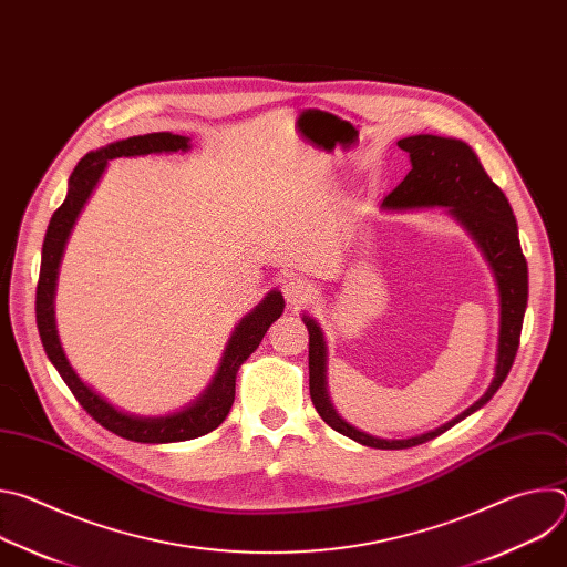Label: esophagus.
Instances as JSON below:
<instances>
[{"label":"esophagus","instance_id":"34e87169","mask_svg":"<svg viewBox=\"0 0 567 567\" xmlns=\"http://www.w3.org/2000/svg\"><path fill=\"white\" fill-rule=\"evenodd\" d=\"M282 293H285V300L291 305V307H300L305 302L311 300V293H313V287L309 285V280L300 278V276H287L282 278Z\"/></svg>","mask_w":567,"mask_h":567}]
</instances>
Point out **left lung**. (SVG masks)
Here are the masks:
<instances>
[{"instance_id": "obj_1", "label": "left lung", "mask_w": 567, "mask_h": 567, "mask_svg": "<svg viewBox=\"0 0 567 567\" xmlns=\"http://www.w3.org/2000/svg\"><path fill=\"white\" fill-rule=\"evenodd\" d=\"M396 145L409 152L411 173L383 199V210H415V208H444L477 245L484 260L489 262L498 293H501V332H498V357L496 374L473 406L442 424L435 431L406 437L383 440L359 431L346 422L328 392V346L318 322L302 313V322L309 332V394L322 422L330 424L341 435L372 449H411L424 444L464 417L480 411L503 381L507 379L516 350L520 343L523 316L527 307V262L520 249L518 224L505 193L484 173L480 158L460 138H446L435 134H415L396 141Z\"/></svg>"}]
</instances>
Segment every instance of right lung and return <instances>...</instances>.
I'll use <instances>...</instances> for the list:
<instances>
[{"mask_svg":"<svg viewBox=\"0 0 567 567\" xmlns=\"http://www.w3.org/2000/svg\"><path fill=\"white\" fill-rule=\"evenodd\" d=\"M190 138L179 136L173 132H152L143 136H130L123 141H114L96 152L85 154L78 161L69 177V188L62 206L53 213L44 245H42V265H40V280L35 291V320L38 332L44 346V352L49 361L60 372L62 381L69 385L73 396L101 426L112 431L118 437L141 442V444H171V442H186L202 437L210 431H215L228 415L233 399H235V377L239 365L245 363L262 343V337L271 328V322L280 318L285 309V298L278 289L269 291L265 300L256 305L251 313L241 318L224 350V357L219 361V368L208 383V388L179 413L161 415V417H143L132 415L114 403H110L103 394H99L92 385H87L83 379L75 374L71 368L60 337L55 328V282L58 271L62 262V254L66 247V239L73 230V224L85 208L87 199L92 197L99 179L103 177L107 161L116 156H143V154H161V152H188Z\"/></svg>","mask_w":567,"mask_h":567,"instance_id":"1","label":"right lung"}]
</instances>
